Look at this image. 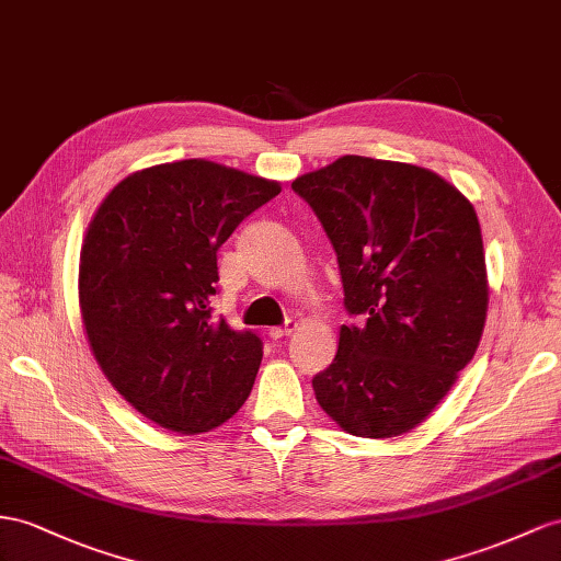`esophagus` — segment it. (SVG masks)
I'll list each match as a JSON object with an SVG mask.
<instances>
[{"mask_svg": "<svg viewBox=\"0 0 561 561\" xmlns=\"http://www.w3.org/2000/svg\"><path fill=\"white\" fill-rule=\"evenodd\" d=\"M294 332H296V322H294V320H286L282 327H272L267 334H270L272 341H279V339L289 336V334H294Z\"/></svg>", "mask_w": 561, "mask_h": 561, "instance_id": "esophagus-1", "label": "esophagus"}]
</instances>
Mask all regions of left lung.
Here are the masks:
<instances>
[{"label":"left lung","mask_w":561,"mask_h":561,"mask_svg":"<svg viewBox=\"0 0 561 561\" xmlns=\"http://www.w3.org/2000/svg\"><path fill=\"white\" fill-rule=\"evenodd\" d=\"M336 251L343 306L318 403L343 431L391 438L422 424L479 348L488 310L477 210L410 163L341 156L291 182Z\"/></svg>","instance_id":"left-lung-1"}]
</instances>
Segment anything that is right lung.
Returning a JSON list of instances; mask_svg holds the SVG:
<instances>
[{"mask_svg":"<svg viewBox=\"0 0 561 561\" xmlns=\"http://www.w3.org/2000/svg\"><path fill=\"white\" fill-rule=\"evenodd\" d=\"M279 182L204 158L113 186L80 251V310L106 379L144 417L204 434L247 403L263 341L213 318L218 249Z\"/></svg>","mask_w":561,"mask_h":561,"instance_id":"right-lung-1","label":"right lung"}]
</instances>
